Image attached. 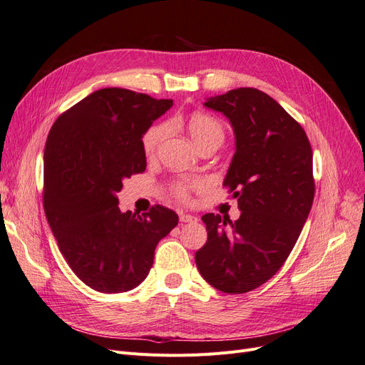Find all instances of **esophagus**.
<instances>
[{
    "mask_svg": "<svg viewBox=\"0 0 365 365\" xmlns=\"http://www.w3.org/2000/svg\"><path fill=\"white\" fill-rule=\"evenodd\" d=\"M180 220L184 224H192V222H196L197 217L196 216H192V215H187V213H181L180 215Z\"/></svg>",
    "mask_w": 365,
    "mask_h": 365,
    "instance_id": "esophagus-1",
    "label": "esophagus"
}]
</instances>
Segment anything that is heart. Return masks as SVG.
<instances>
[{
	"label": "heart",
	"mask_w": 365,
	"mask_h": 365,
	"mask_svg": "<svg viewBox=\"0 0 365 365\" xmlns=\"http://www.w3.org/2000/svg\"><path fill=\"white\" fill-rule=\"evenodd\" d=\"M182 126L189 132L192 141L197 149L208 145L220 146L225 138V130L216 118L201 111H195L182 120ZM165 137V128L163 125H152L141 138L143 152L148 158H153ZM195 184L192 182H176L173 185V193L176 197L185 201L189 197V190Z\"/></svg>",
	"instance_id": "heart-1"
}]
</instances>
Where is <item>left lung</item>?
Listing matches in <instances>:
<instances>
[{
  "mask_svg": "<svg viewBox=\"0 0 365 365\" xmlns=\"http://www.w3.org/2000/svg\"><path fill=\"white\" fill-rule=\"evenodd\" d=\"M204 106L235 130L224 185L237 197L240 217L204 215L207 242L195 260L217 291L245 294L282 268L302 233L315 193L312 148L300 123L256 88L210 97Z\"/></svg>",
  "mask_w": 365,
  "mask_h": 365,
  "instance_id": "obj_1",
  "label": "left lung"
}]
</instances>
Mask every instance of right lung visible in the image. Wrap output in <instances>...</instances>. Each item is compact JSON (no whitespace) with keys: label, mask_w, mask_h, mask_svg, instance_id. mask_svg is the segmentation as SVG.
Returning a JSON list of instances; mask_svg holds the SVG:
<instances>
[{"label":"right lung","mask_w":365,"mask_h":365,"mask_svg":"<svg viewBox=\"0 0 365 365\" xmlns=\"http://www.w3.org/2000/svg\"><path fill=\"white\" fill-rule=\"evenodd\" d=\"M173 101L125 88L86 96L54 121L43 150V210L62 256L86 286L126 292L148 277L173 210L120 212L123 181L146 170L141 138Z\"/></svg>","instance_id":"obj_1"}]
</instances>
